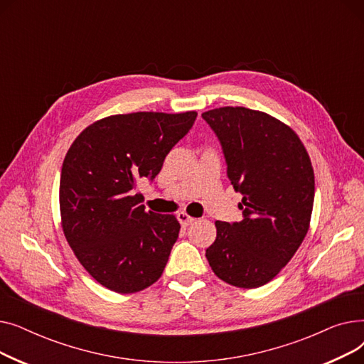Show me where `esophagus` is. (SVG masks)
<instances>
[{"instance_id":"esophagus-1","label":"esophagus","mask_w":364,"mask_h":364,"mask_svg":"<svg viewBox=\"0 0 364 364\" xmlns=\"http://www.w3.org/2000/svg\"><path fill=\"white\" fill-rule=\"evenodd\" d=\"M177 220H178L180 224L184 225V227H186V225H190L192 223H195V218L187 215L186 213H178V214H177Z\"/></svg>"}]
</instances>
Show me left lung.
Listing matches in <instances>:
<instances>
[{"mask_svg":"<svg viewBox=\"0 0 364 364\" xmlns=\"http://www.w3.org/2000/svg\"><path fill=\"white\" fill-rule=\"evenodd\" d=\"M202 118L221 144L228 180L242 193V220L215 223L206 259L225 283L259 288L291 261L309 232L311 161L296 134L267 113L220 107Z\"/></svg>","mask_w":364,"mask_h":364,"instance_id":"left-lung-1","label":"left lung"}]
</instances>
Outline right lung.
<instances>
[{
	"label": "right lung",
	"instance_id": "right-lung-1",
	"mask_svg": "<svg viewBox=\"0 0 364 364\" xmlns=\"http://www.w3.org/2000/svg\"><path fill=\"white\" fill-rule=\"evenodd\" d=\"M198 113L114 114L85 128L62 166L65 236L84 269L105 288L139 292L164 273L180 224L146 213L139 180L153 181Z\"/></svg>",
	"mask_w": 364,
	"mask_h": 364
}]
</instances>
